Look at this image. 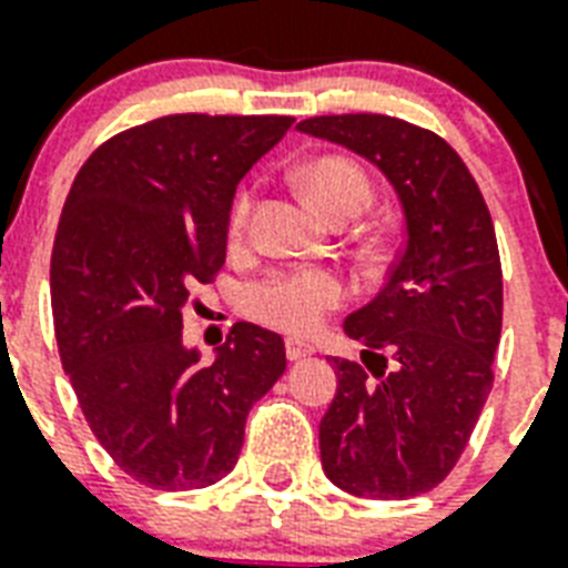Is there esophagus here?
<instances>
[{
    "instance_id": "34e87169",
    "label": "esophagus",
    "mask_w": 568,
    "mask_h": 568,
    "mask_svg": "<svg viewBox=\"0 0 568 568\" xmlns=\"http://www.w3.org/2000/svg\"><path fill=\"white\" fill-rule=\"evenodd\" d=\"M310 354H315V348L310 342L285 339V357H288V361H303V357H310Z\"/></svg>"
}]
</instances>
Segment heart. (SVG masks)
<instances>
[{
  "mask_svg": "<svg viewBox=\"0 0 568 568\" xmlns=\"http://www.w3.org/2000/svg\"><path fill=\"white\" fill-rule=\"evenodd\" d=\"M297 184L303 196L310 199V205L327 220L342 211L361 214L372 196L369 179L363 175V169L345 158H322L306 163L297 172ZM246 216H250V199L241 196L229 220L232 237L244 235ZM342 301H345V283L339 276L322 267H301V271H276L262 283L250 285L244 306L255 322L294 336H306L318 331L324 318L333 310H339Z\"/></svg>",
  "mask_w": 568,
  "mask_h": 568,
  "instance_id": "obj_1",
  "label": "heart"
}]
</instances>
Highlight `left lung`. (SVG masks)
Returning <instances> with one entry per match:
<instances>
[{"mask_svg": "<svg viewBox=\"0 0 568 568\" xmlns=\"http://www.w3.org/2000/svg\"><path fill=\"white\" fill-rule=\"evenodd\" d=\"M297 130L375 163L405 214L387 283L345 318L366 352L333 361L322 467L348 495L417 497L456 467L491 393L504 324L495 223L465 160L432 130L375 112L315 115Z\"/></svg>", "mask_w": 568, "mask_h": 568, "instance_id": "8db88e82", "label": "left lung"}]
</instances>
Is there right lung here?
Returning <instances> with one entry per match:
<instances>
[{"label": "right lung", "mask_w": 568, "mask_h": 568, "mask_svg": "<svg viewBox=\"0 0 568 568\" xmlns=\"http://www.w3.org/2000/svg\"><path fill=\"white\" fill-rule=\"evenodd\" d=\"M292 115H163L82 163L50 262L62 366L112 462L163 491L235 467L246 414L285 372L283 336L241 322L211 363L181 339L190 288L226 262L232 199Z\"/></svg>", "instance_id": "obj_1"}]
</instances>
